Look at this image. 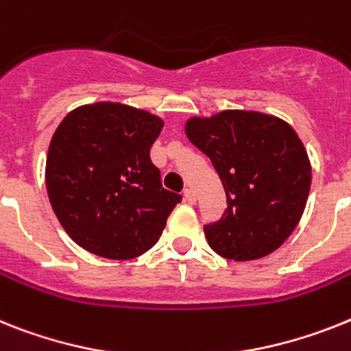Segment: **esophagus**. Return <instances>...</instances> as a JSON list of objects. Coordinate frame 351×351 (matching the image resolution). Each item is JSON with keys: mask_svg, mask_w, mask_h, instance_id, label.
I'll return each mask as SVG.
<instances>
[{"mask_svg": "<svg viewBox=\"0 0 351 351\" xmlns=\"http://www.w3.org/2000/svg\"><path fill=\"white\" fill-rule=\"evenodd\" d=\"M184 196H185V199H187V202H189V203L196 202V193H194L193 189H189V187H187V189L184 191Z\"/></svg>", "mask_w": 351, "mask_h": 351, "instance_id": "1", "label": "esophagus"}]
</instances>
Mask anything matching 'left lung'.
<instances>
[{
    "label": "left lung",
    "instance_id": "left-lung-1",
    "mask_svg": "<svg viewBox=\"0 0 351 351\" xmlns=\"http://www.w3.org/2000/svg\"><path fill=\"white\" fill-rule=\"evenodd\" d=\"M185 134L210 158L226 193L225 214L203 226L208 246L237 262L280 248L300 223L312 180L293 126L262 112L225 110L191 117Z\"/></svg>",
    "mask_w": 351,
    "mask_h": 351
}]
</instances>
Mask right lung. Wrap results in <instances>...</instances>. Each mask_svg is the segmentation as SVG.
<instances>
[{"instance_id": "1", "label": "right lung", "mask_w": 351, "mask_h": 351, "mask_svg": "<svg viewBox=\"0 0 351 351\" xmlns=\"http://www.w3.org/2000/svg\"><path fill=\"white\" fill-rule=\"evenodd\" d=\"M164 121L99 101L69 112L49 143L46 189L71 239L98 257L128 261L157 244L182 196L164 189L149 158Z\"/></svg>"}]
</instances>
